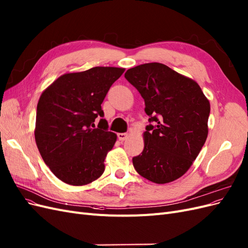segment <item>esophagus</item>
<instances>
[{"mask_svg": "<svg viewBox=\"0 0 248 248\" xmlns=\"http://www.w3.org/2000/svg\"><path fill=\"white\" fill-rule=\"evenodd\" d=\"M128 137H129L128 133H118V139L120 140H125L128 139Z\"/></svg>", "mask_w": 248, "mask_h": 248, "instance_id": "obj_1", "label": "esophagus"}]
</instances>
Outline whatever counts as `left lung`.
<instances>
[{
    "instance_id": "obj_1",
    "label": "left lung",
    "mask_w": 248,
    "mask_h": 248,
    "mask_svg": "<svg viewBox=\"0 0 248 248\" xmlns=\"http://www.w3.org/2000/svg\"><path fill=\"white\" fill-rule=\"evenodd\" d=\"M145 100L153 122L146 126L144 150L133 157L139 174L157 184L182 177L208 137L210 102L196 80L161 63H146L125 72Z\"/></svg>"
}]
</instances>
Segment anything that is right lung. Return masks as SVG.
<instances>
[{
    "instance_id": "add662e5",
    "label": "right lung",
    "mask_w": 248,
    "mask_h": 248,
    "mask_svg": "<svg viewBox=\"0 0 248 248\" xmlns=\"http://www.w3.org/2000/svg\"><path fill=\"white\" fill-rule=\"evenodd\" d=\"M124 68L93 67L67 72L42 92L37 104L35 140L43 161L58 179L73 186L92 183L104 171V160L117 134L108 131L101 103Z\"/></svg>"
}]
</instances>
